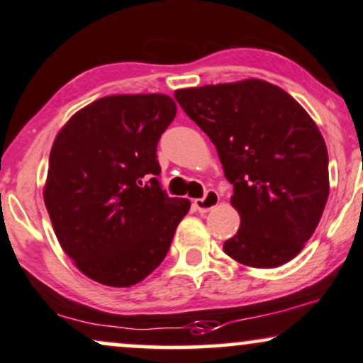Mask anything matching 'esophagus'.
I'll return each instance as SVG.
<instances>
[{
    "label": "esophagus",
    "mask_w": 363,
    "mask_h": 363,
    "mask_svg": "<svg viewBox=\"0 0 363 363\" xmlns=\"http://www.w3.org/2000/svg\"><path fill=\"white\" fill-rule=\"evenodd\" d=\"M220 203V194L216 193V191H213V189H209L206 194L203 196V198H199V199H194V208L198 209L199 213H208L209 209H213L216 206V204Z\"/></svg>",
    "instance_id": "1"
}]
</instances>
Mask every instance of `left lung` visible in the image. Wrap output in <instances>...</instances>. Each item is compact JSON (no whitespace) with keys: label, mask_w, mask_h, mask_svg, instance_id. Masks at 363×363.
Here are the masks:
<instances>
[{"label":"left lung","mask_w":363,"mask_h":363,"mask_svg":"<svg viewBox=\"0 0 363 363\" xmlns=\"http://www.w3.org/2000/svg\"><path fill=\"white\" fill-rule=\"evenodd\" d=\"M215 143L240 228L226 255L272 269L294 259L320 223L330 193L328 150L304 108L260 79L174 93Z\"/></svg>","instance_id":"1"}]
</instances>
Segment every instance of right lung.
Segmentation results:
<instances>
[{
    "label": "right lung",
    "instance_id": "obj_1",
    "mask_svg": "<svg viewBox=\"0 0 363 363\" xmlns=\"http://www.w3.org/2000/svg\"><path fill=\"white\" fill-rule=\"evenodd\" d=\"M176 111L167 94L106 96L54 140L43 201L60 247L96 282L143 281L189 211V199L169 198L157 179V143Z\"/></svg>",
    "mask_w": 363,
    "mask_h": 363
}]
</instances>
